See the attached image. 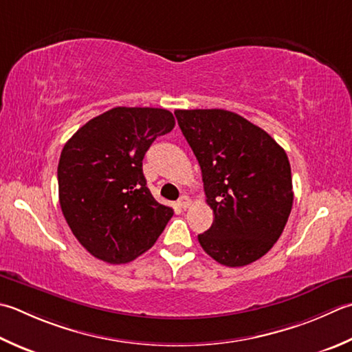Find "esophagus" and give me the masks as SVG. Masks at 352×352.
<instances>
[{"label": "esophagus", "instance_id": "obj_1", "mask_svg": "<svg viewBox=\"0 0 352 352\" xmlns=\"http://www.w3.org/2000/svg\"><path fill=\"white\" fill-rule=\"evenodd\" d=\"M177 204L180 206L182 209H188L189 206H190V198L188 197V195H182L180 198H178V201H177Z\"/></svg>", "mask_w": 352, "mask_h": 352}]
</instances>
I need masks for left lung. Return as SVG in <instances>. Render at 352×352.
I'll list each match as a JSON object with an SVG mask.
<instances>
[{
	"label": "left lung",
	"instance_id": "left-lung-1",
	"mask_svg": "<svg viewBox=\"0 0 352 352\" xmlns=\"http://www.w3.org/2000/svg\"><path fill=\"white\" fill-rule=\"evenodd\" d=\"M175 117L215 215L198 235L199 245L226 267L254 263L279 239L292 212L285 151L264 129L226 109H177Z\"/></svg>",
	"mask_w": 352,
	"mask_h": 352
}]
</instances>
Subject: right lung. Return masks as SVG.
Masks as SVG:
<instances>
[{
	"mask_svg": "<svg viewBox=\"0 0 352 352\" xmlns=\"http://www.w3.org/2000/svg\"><path fill=\"white\" fill-rule=\"evenodd\" d=\"M174 126L168 109L117 107L65 143L58 164L60 209L94 258L131 263L154 245L174 215L151 195L142 169L153 142Z\"/></svg>",
	"mask_w": 352,
	"mask_h": 352,
	"instance_id": "add662e5",
	"label": "right lung"
}]
</instances>
